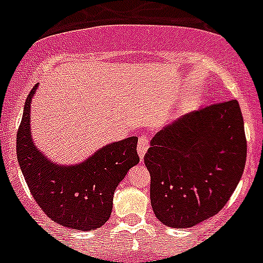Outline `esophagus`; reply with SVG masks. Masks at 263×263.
<instances>
[{
	"mask_svg": "<svg viewBox=\"0 0 263 263\" xmlns=\"http://www.w3.org/2000/svg\"><path fill=\"white\" fill-rule=\"evenodd\" d=\"M147 148H148V141L145 136H141L139 137V142L137 145V152H138L139 155V159L141 162H143V158H145V154L147 153Z\"/></svg>",
	"mask_w": 263,
	"mask_h": 263,
	"instance_id": "obj_1",
	"label": "esophagus"
}]
</instances>
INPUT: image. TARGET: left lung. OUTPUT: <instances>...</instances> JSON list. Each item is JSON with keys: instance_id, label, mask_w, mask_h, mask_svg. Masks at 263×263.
I'll return each instance as SVG.
<instances>
[{"instance_id": "1", "label": "left lung", "mask_w": 263, "mask_h": 263, "mask_svg": "<svg viewBox=\"0 0 263 263\" xmlns=\"http://www.w3.org/2000/svg\"><path fill=\"white\" fill-rule=\"evenodd\" d=\"M246 162L243 118L237 100L213 104L167 125L145 155L155 217L191 228L222 210Z\"/></svg>"}]
</instances>
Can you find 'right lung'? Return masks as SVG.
Segmentation results:
<instances>
[{
	"instance_id": "1",
	"label": "right lung",
	"mask_w": 263,
	"mask_h": 263,
	"mask_svg": "<svg viewBox=\"0 0 263 263\" xmlns=\"http://www.w3.org/2000/svg\"><path fill=\"white\" fill-rule=\"evenodd\" d=\"M32 88L23 108L17 134V159L25 180L43 212L69 229L92 231L110 217L113 195L127 171L139 163L138 137H129L100 147L83 162L62 164L36 147L32 139Z\"/></svg>"
}]
</instances>
